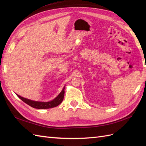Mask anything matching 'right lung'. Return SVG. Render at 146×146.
<instances>
[{
	"instance_id": "obj_1",
	"label": "right lung",
	"mask_w": 146,
	"mask_h": 146,
	"mask_svg": "<svg viewBox=\"0 0 146 146\" xmlns=\"http://www.w3.org/2000/svg\"><path fill=\"white\" fill-rule=\"evenodd\" d=\"M17 97L19 98L22 100L25 104L30 105V107H32L35 108L37 109H47V108H54L60 105L64 99V87L62 91H61L59 95L56 97L55 99H54L53 100L48 102H36L33 101L32 100H29L27 99H25L23 98L19 95H17Z\"/></svg>"
}]
</instances>
